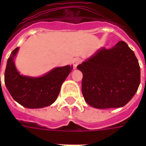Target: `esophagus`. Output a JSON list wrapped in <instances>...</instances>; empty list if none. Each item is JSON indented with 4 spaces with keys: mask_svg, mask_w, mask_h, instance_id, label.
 Returning a JSON list of instances; mask_svg holds the SVG:
<instances>
[{
    "mask_svg": "<svg viewBox=\"0 0 146 146\" xmlns=\"http://www.w3.org/2000/svg\"><path fill=\"white\" fill-rule=\"evenodd\" d=\"M82 63V60L80 59V58H75V59L73 60V66H74V68H76V66Z\"/></svg>",
    "mask_w": 146,
    "mask_h": 146,
    "instance_id": "34e87169",
    "label": "esophagus"
}]
</instances>
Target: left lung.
<instances>
[{
	"label": "left lung",
	"mask_w": 146,
	"mask_h": 146,
	"mask_svg": "<svg viewBox=\"0 0 146 146\" xmlns=\"http://www.w3.org/2000/svg\"><path fill=\"white\" fill-rule=\"evenodd\" d=\"M77 69L83 74L82 92L85 101L96 108L124 106L140 83L138 60L123 41L112 48L98 50Z\"/></svg>",
	"instance_id": "obj_1"
}]
</instances>
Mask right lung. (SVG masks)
I'll use <instances>...</instances> for the list:
<instances>
[{
  "label": "right lung",
  "instance_id": "add662e5",
  "mask_svg": "<svg viewBox=\"0 0 146 146\" xmlns=\"http://www.w3.org/2000/svg\"><path fill=\"white\" fill-rule=\"evenodd\" d=\"M19 48L13 50L9 57L4 73L6 87L13 98L27 108H42L56 101L62 83L68 76L72 66L53 69L41 77L22 76L15 66L13 58Z\"/></svg>",
  "mask_w": 146,
  "mask_h": 146
}]
</instances>
